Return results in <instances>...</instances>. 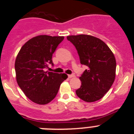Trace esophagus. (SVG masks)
I'll use <instances>...</instances> for the list:
<instances>
[{"mask_svg":"<svg viewBox=\"0 0 134 134\" xmlns=\"http://www.w3.org/2000/svg\"><path fill=\"white\" fill-rule=\"evenodd\" d=\"M73 77H75V75H74V74H69V75H68V78H69V79H71V78Z\"/></svg>","mask_w":134,"mask_h":134,"instance_id":"1","label":"esophagus"}]
</instances>
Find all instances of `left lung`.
I'll list each match as a JSON object with an SVG mask.
<instances>
[{
    "instance_id": "left-lung-1",
    "label": "left lung",
    "mask_w": 134,
    "mask_h": 134,
    "mask_svg": "<svg viewBox=\"0 0 134 134\" xmlns=\"http://www.w3.org/2000/svg\"><path fill=\"white\" fill-rule=\"evenodd\" d=\"M67 40L75 46L80 64L88 66L80 76L82 84L76 91V95L86 102L99 100L107 93L115 80L114 54L104 41L92 35H70Z\"/></svg>"
}]
</instances>
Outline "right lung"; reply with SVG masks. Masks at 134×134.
I'll use <instances>...</instances> for the list:
<instances>
[{"instance_id":"right-lung-1","label":"right lung","mask_w":134,"mask_h":134,"mask_svg":"<svg viewBox=\"0 0 134 134\" xmlns=\"http://www.w3.org/2000/svg\"><path fill=\"white\" fill-rule=\"evenodd\" d=\"M64 36L41 35L27 41L15 60L17 84L27 97L39 105H46L55 97L67 74L44 71L52 62V55Z\"/></svg>"}]
</instances>
